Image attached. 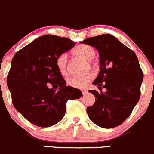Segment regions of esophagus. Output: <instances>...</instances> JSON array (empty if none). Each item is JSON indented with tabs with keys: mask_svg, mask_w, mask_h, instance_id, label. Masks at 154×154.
Wrapping results in <instances>:
<instances>
[{
	"mask_svg": "<svg viewBox=\"0 0 154 154\" xmlns=\"http://www.w3.org/2000/svg\"><path fill=\"white\" fill-rule=\"evenodd\" d=\"M87 90H82V93H83V94H86V93H87Z\"/></svg>",
	"mask_w": 154,
	"mask_h": 154,
	"instance_id": "obj_1",
	"label": "esophagus"
}]
</instances>
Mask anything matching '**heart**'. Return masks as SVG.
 Returning <instances> with one entry per match:
<instances>
[{"instance_id": "b5f03b06", "label": "heart", "mask_w": 154, "mask_h": 154, "mask_svg": "<svg viewBox=\"0 0 154 154\" xmlns=\"http://www.w3.org/2000/svg\"><path fill=\"white\" fill-rule=\"evenodd\" d=\"M74 54L77 57H80L83 59L91 60L95 54V50L93 47L88 45H80L76 47L73 51ZM67 57L65 53L61 54L57 56L56 59V64L57 67L61 72V74H66L67 73ZM94 77V74L93 73L84 74L82 76H74L67 80V84L70 87L74 88L83 89L87 86V84L91 81Z\"/></svg>"}]
</instances>
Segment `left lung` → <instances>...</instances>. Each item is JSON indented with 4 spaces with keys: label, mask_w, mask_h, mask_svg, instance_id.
Segmentation results:
<instances>
[{
    "label": "left lung",
    "mask_w": 154,
    "mask_h": 154,
    "mask_svg": "<svg viewBox=\"0 0 154 154\" xmlns=\"http://www.w3.org/2000/svg\"><path fill=\"white\" fill-rule=\"evenodd\" d=\"M81 43L100 53V71L93 84L105 93L89 90L97 99L87 112L90 120L104 128L122 124L139 101L143 74L135 53L113 35L90 37Z\"/></svg>",
    "instance_id": "obj_1"
}]
</instances>
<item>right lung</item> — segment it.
I'll return each mask as SVG.
<instances>
[{
	"label": "right lung",
	"instance_id": "add662e5",
	"mask_svg": "<svg viewBox=\"0 0 154 154\" xmlns=\"http://www.w3.org/2000/svg\"><path fill=\"white\" fill-rule=\"evenodd\" d=\"M75 45L64 37L45 35L14 54L7 84L16 109L32 124L42 128L59 122L69 100L82 92L66 86L56 64L57 56Z\"/></svg>",
	"mask_w": 154,
	"mask_h": 154
}]
</instances>
